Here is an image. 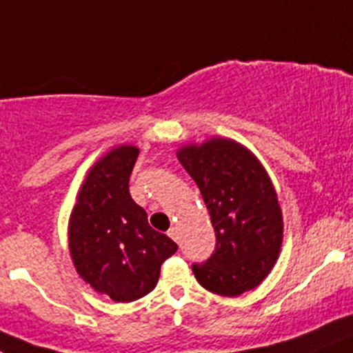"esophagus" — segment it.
Segmentation results:
<instances>
[{"label":"esophagus","mask_w":353,"mask_h":353,"mask_svg":"<svg viewBox=\"0 0 353 353\" xmlns=\"http://www.w3.org/2000/svg\"><path fill=\"white\" fill-rule=\"evenodd\" d=\"M168 236H170L173 241H176V243H179L180 236H179V229H176V227H173V229L168 230Z\"/></svg>","instance_id":"esophagus-1"}]
</instances>
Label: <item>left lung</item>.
Listing matches in <instances>:
<instances>
[{"label":"left lung","instance_id":"obj_1","mask_svg":"<svg viewBox=\"0 0 353 353\" xmlns=\"http://www.w3.org/2000/svg\"><path fill=\"white\" fill-rule=\"evenodd\" d=\"M176 157L197 183L216 244L192 272L204 290L239 296L268 275L283 244V211L272 180L250 149L230 139L179 149Z\"/></svg>","mask_w":353,"mask_h":353}]
</instances>
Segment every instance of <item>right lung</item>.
<instances>
[{
  "instance_id": "1",
  "label": "right lung",
  "mask_w": 353,
  "mask_h": 353,
  "mask_svg": "<svg viewBox=\"0 0 353 353\" xmlns=\"http://www.w3.org/2000/svg\"><path fill=\"white\" fill-rule=\"evenodd\" d=\"M139 149L119 145L86 174L69 220L74 267L97 293L114 301H135L159 281L161 265L179 246L149 225L130 196Z\"/></svg>"
}]
</instances>
